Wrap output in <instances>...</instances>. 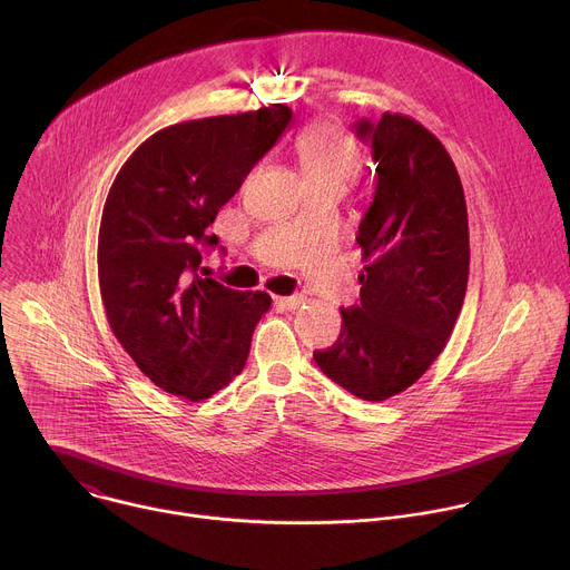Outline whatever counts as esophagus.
I'll use <instances>...</instances> for the list:
<instances>
[{"label": "esophagus", "instance_id": "1", "mask_svg": "<svg viewBox=\"0 0 570 570\" xmlns=\"http://www.w3.org/2000/svg\"><path fill=\"white\" fill-rule=\"evenodd\" d=\"M275 302L282 306V308H288V311H295L304 304V295H288V297H275Z\"/></svg>", "mask_w": 570, "mask_h": 570}]
</instances>
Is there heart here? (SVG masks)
<instances>
[{
  "label": "heart",
  "mask_w": 570,
  "mask_h": 570,
  "mask_svg": "<svg viewBox=\"0 0 570 570\" xmlns=\"http://www.w3.org/2000/svg\"><path fill=\"white\" fill-rule=\"evenodd\" d=\"M295 153L306 187H347L361 169V146L343 128L330 121L306 126L295 139Z\"/></svg>",
  "instance_id": "b5f03b06"
}]
</instances>
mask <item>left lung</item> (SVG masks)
Segmentation results:
<instances>
[{"instance_id":"1","label":"left lung","mask_w":570,"mask_h":570,"mask_svg":"<svg viewBox=\"0 0 570 570\" xmlns=\"http://www.w3.org/2000/svg\"><path fill=\"white\" fill-rule=\"evenodd\" d=\"M376 161L374 200L358 225L361 304L341 308L338 341L317 367L365 401L411 387L440 356L469 279V223L444 144L409 115L358 121Z\"/></svg>"}]
</instances>
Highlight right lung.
I'll return each instance as SVG.
<instances>
[{
	"mask_svg": "<svg viewBox=\"0 0 570 570\" xmlns=\"http://www.w3.org/2000/svg\"><path fill=\"white\" fill-rule=\"evenodd\" d=\"M288 121L291 108L273 104L161 128L108 191L97 253L106 317L137 367L169 394L203 401L248 361L271 295L200 277V250L216 246L207 227Z\"/></svg>",
	"mask_w": 570,
	"mask_h": 570,
	"instance_id": "add662e5",
	"label": "right lung"
}]
</instances>
